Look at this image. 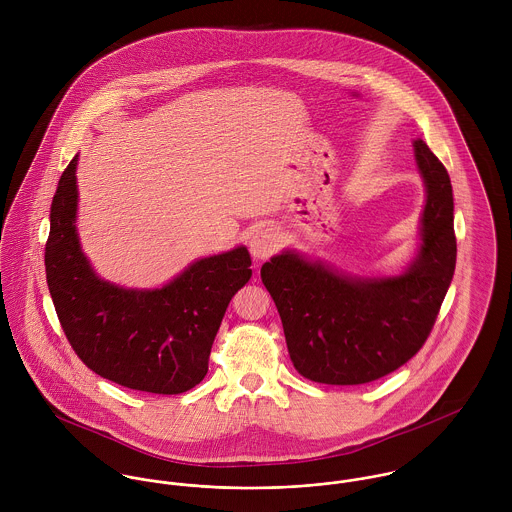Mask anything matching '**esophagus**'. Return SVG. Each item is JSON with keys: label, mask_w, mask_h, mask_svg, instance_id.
<instances>
[{"label": "esophagus", "mask_w": 512, "mask_h": 512, "mask_svg": "<svg viewBox=\"0 0 512 512\" xmlns=\"http://www.w3.org/2000/svg\"><path fill=\"white\" fill-rule=\"evenodd\" d=\"M280 248V236L274 228H264L258 230L252 240H250V252L256 260H266L270 256H274Z\"/></svg>", "instance_id": "34e87169"}]
</instances>
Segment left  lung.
<instances>
[{
	"mask_svg": "<svg viewBox=\"0 0 512 512\" xmlns=\"http://www.w3.org/2000/svg\"><path fill=\"white\" fill-rule=\"evenodd\" d=\"M416 159L428 187L422 250L400 278L357 280L292 252L260 270L282 317L295 370L319 384L353 386L406 365L428 341L453 278L457 242L447 169L426 142Z\"/></svg>",
	"mask_w": 512,
	"mask_h": 512,
	"instance_id": "1",
	"label": "left lung"
}]
</instances>
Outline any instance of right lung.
I'll return each instance as SVG.
<instances>
[{
    "mask_svg": "<svg viewBox=\"0 0 512 512\" xmlns=\"http://www.w3.org/2000/svg\"><path fill=\"white\" fill-rule=\"evenodd\" d=\"M76 157L61 175L51 205L45 272L61 327L76 357L120 386L181 394L207 370L224 311L252 278L244 246L203 258L161 290L136 292L102 282L80 252Z\"/></svg>",
    "mask_w": 512,
    "mask_h": 512,
    "instance_id": "1",
    "label": "right lung"
}]
</instances>
